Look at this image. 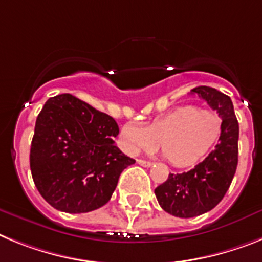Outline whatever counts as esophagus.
Returning <instances> with one entry per match:
<instances>
[{"instance_id": "esophagus-1", "label": "esophagus", "mask_w": 262, "mask_h": 262, "mask_svg": "<svg viewBox=\"0 0 262 262\" xmlns=\"http://www.w3.org/2000/svg\"><path fill=\"white\" fill-rule=\"evenodd\" d=\"M137 163L141 166H144V167H150V166H153V162L145 161V159H137Z\"/></svg>"}]
</instances>
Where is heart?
Returning <instances> with one entry per match:
<instances>
[{
    "label": "heart",
    "mask_w": 262,
    "mask_h": 262,
    "mask_svg": "<svg viewBox=\"0 0 262 262\" xmlns=\"http://www.w3.org/2000/svg\"><path fill=\"white\" fill-rule=\"evenodd\" d=\"M222 118L211 111L183 105L157 117L142 128L126 124L120 132L124 150L137 154L141 150L154 151L161 145L165 157L178 167L199 162L222 136Z\"/></svg>",
    "instance_id": "heart-1"
}]
</instances>
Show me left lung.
Wrapping results in <instances>:
<instances>
[{"label":"left lung","instance_id":"obj_1","mask_svg":"<svg viewBox=\"0 0 262 262\" xmlns=\"http://www.w3.org/2000/svg\"><path fill=\"white\" fill-rule=\"evenodd\" d=\"M222 118V136L215 149L194 169L169 178L154 190L159 206L177 217H194L211 211L228 191L237 167L238 122L231 97L215 88L191 90Z\"/></svg>","mask_w":262,"mask_h":262}]
</instances>
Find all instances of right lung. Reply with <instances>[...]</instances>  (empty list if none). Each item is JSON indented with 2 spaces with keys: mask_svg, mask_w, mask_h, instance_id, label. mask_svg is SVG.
<instances>
[{
  "mask_svg": "<svg viewBox=\"0 0 262 262\" xmlns=\"http://www.w3.org/2000/svg\"><path fill=\"white\" fill-rule=\"evenodd\" d=\"M117 134L115 118L70 93L47 100L36 117L30 169L50 206L81 213L108 203L122 170L136 162L115 145Z\"/></svg>",
  "mask_w": 262,
  "mask_h": 262,
  "instance_id": "1",
  "label": "right lung"
}]
</instances>
